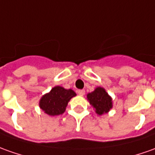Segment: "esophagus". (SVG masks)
Wrapping results in <instances>:
<instances>
[{
    "mask_svg": "<svg viewBox=\"0 0 155 155\" xmlns=\"http://www.w3.org/2000/svg\"><path fill=\"white\" fill-rule=\"evenodd\" d=\"M78 94L79 95H84V94H85V90H84V89H80V90L78 91Z\"/></svg>",
    "mask_w": 155,
    "mask_h": 155,
    "instance_id": "esophagus-1",
    "label": "esophagus"
}]
</instances>
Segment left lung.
Segmentation results:
<instances>
[{
	"mask_svg": "<svg viewBox=\"0 0 155 155\" xmlns=\"http://www.w3.org/2000/svg\"><path fill=\"white\" fill-rule=\"evenodd\" d=\"M87 98L90 104L95 109L96 113L99 115L107 113L112 108L111 98L103 88L99 87L95 88L94 91L88 94Z\"/></svg>",
	"mask_w": 155,
	"mask_h": 155,
	"instance_id": "8db88e82",
	"label": "left lung"
}]
</instances>
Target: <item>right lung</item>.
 I'll return each instance as SVG.
<instances>
[{"instance_id": "add662e5", "label": "right lung", "mask_w": 155, "mask_h": 155, "mask_svg": "<svg viewBox=\"0 0 155 155\" xmlns=\"http://www.w3.org/2000/svg\"><path fill=\"white\" fill-rule=\"evenodd\" d=\"M75 95L73 90L56 86L41 98L39 107L50 116L61 115L66 110L68 101Z\"/></svg>"}]
</instances>
